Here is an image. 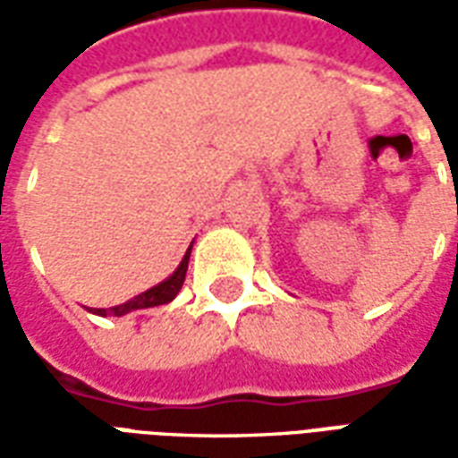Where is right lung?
Listing matches in <instances>:
<instances>
[{
	"instance_id": "add662e5",
	"label": "right lung",
	"mask_w": 458,
	"mask_h": 458,
	"mask_svg": "<svg viewBox=\"0 0 458 458\" xmlns=\"http://www.w3.org/2000/svg\"><path fill=\"white\" fill-rule=\"evenodd\" d=\"M191 248H193V242L186 250V255L179 262V267L171 272L169 277L159 282V284H154L147 292H141L130 301H124L120 307H110V309H90V314H98V317H124V314H130V311H137V309H149V307H161V304H169L176 299V294L183 287V279H186V269H189V258H191Z\"/></svg>"
}]
</instances>
